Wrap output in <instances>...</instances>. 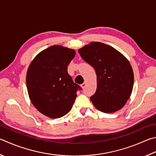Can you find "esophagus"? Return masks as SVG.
Segmentation results:
<instances>
[{
  "label": "esophagus",
  "mask_w": 156,
  "mask_h": 156,
  "mask_svg": "<svg viewBox=\"0 0 156 156\" xmlns=\"http://www.w3.org/2000/svg\"><path fill=\"white\" fill-rule=\"evenodd\" d=\"M86 85H87V83H84L82 84L80 86H81V87H82V88H83V89H84V88L86 87Z\"/></svg>",
  "instance_id": "obj_1"
}]
</instances>
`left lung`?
<instances>
[{
    "label": "left lung",
    "instance_id": "8db88e82",
    "mask_svg": "<svg viewBox=\"0 0 156 156\" xmlns=\"http://www.w3.org/2000/svg\"><path fill=\"white\" fill-rule=\"evenodd\" d=\"M78 52L97 74V89L90 98L93 105L106 113L120 110L129 98L134 84L128 60L114 48L101 42H91Z\"/></svg>",
    "mask_w": 156,
    "mask_h": 156
}]
</instances>
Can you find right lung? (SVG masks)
Wrapping results in <instances>:
<instances>
[{
	"label": "right lung",
	"instance_id": "add662e5",
	"mask_svg": "<svg viewBox=\"0 0 156 156\" xmlns=\"http://www.w3.org/2000/svg\"><path fill=\"white\" fill-rule=\"evenodd\" d=\"M75 55L74 50L52 46L39 53L28 69L27 87L31 102L50 118L68 113L76 92L82 89L67 72V66Z\"/></svg>",
	"mask_w": 156,
	"mask_h": 156
}]
</instances>
